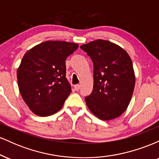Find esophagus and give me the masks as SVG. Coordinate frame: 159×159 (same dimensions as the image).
Instances as JSON below:
<instances>
[{"label": "esophagus", "mask_w": 159, "mask_h": 159, "mask_svg": "<svg viewBox=\"0 0 159 159\" xmlns=\"http://www.w3.org/2000/svg\"><path fill=\"white\" fill-rule=\"evenodd\" d=\"M74 87H75V90L78 91L80 89V85L79 84H75L74 86Z\"/></svg>", "instance_id": "esophagus-1"}]
</instances>
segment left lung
Wrapping results in <instances>:
<instances>
[{"label":"left lung","mask_w":159,"mask_h":159,"mask_svg":"<svg viewBox=\"0 0 159 159\" xmlns=\"http://www.w3.org/2000/svg\"><path fill=\"white\" fill-rule=\"evenodd\" d=\"M81 48L93 63V88L86 96L87 107L102 120L115 119L126 110L135 83L128 53L110 41L97 39Z\"/></svg>","instance_id":"obj_1"}]
</instances>
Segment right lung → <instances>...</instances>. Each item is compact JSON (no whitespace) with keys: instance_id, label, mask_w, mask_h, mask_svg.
<instances>
[{"instance_id":"obj_1","label":"right lung","mask_w":159,"mask_h":159,"mask_svg":"<svg viewBox=\"0 0 159 159\" xmlns=\"http://www.w3.org/2000/svg\"><path fill=\"white\" fill-rule=\"evenodd\" d=\"M78 45L46 41L27 52L17 71L18 84L24 101L34 114L52 115L61 109L71 93L66 78V59Z\"/></svg>"}]
</instances>
